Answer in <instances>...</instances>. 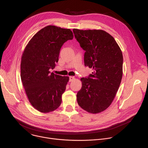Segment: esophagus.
<instances>
[{
  "mask_svg": "<svg viewBox=\"0 0 148 148\" xmlns=\"http://www.w3.org/2000/svg\"><path fill=\"white\" fill-rule=\"evenodd\" d=\"M75 79L74 76H69V82H72Z\"/></svg>",
  "mask_w": 148,
  "mask_h": 148,
  "instance_id": "esophagus-1",
  "label": "esophagus"
}]
</instances>
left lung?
<instances>
[{
    "label": "left lung",
    "instance_id": "1",
    "mask_svg": "<svg viewBox=\"0 0 148 148\" xmlns=\"http://www.w3.org/2000/svg\"><path fill=\"white\" fill-rule=\"evenodd\" d=\"M75 38L85 51L84 63L93 69L82 77L77 93L78 105L90 113L106 110L113 102L123 75V55L114 39L103 30L73 29Z\"/></svg>",
    "mask_w": 148,
    "mask_h": 148
}]
</instances>
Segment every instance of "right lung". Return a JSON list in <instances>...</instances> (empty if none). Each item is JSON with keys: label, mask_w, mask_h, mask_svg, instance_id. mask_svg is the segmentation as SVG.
Instances as JSON below:
<instances>
[{"label": "right lung", "mask_w": 148, "mask_h": 148, "mask_svg": "<svg viewBox=\"0 0 148 148\" xmlns=\"http://www.w3.org/2000/svg\"><path fill=\"white\" fill-rule=\"evenodd\" d=\"M73 38L71 29L49 25L38 32L24 49L21 63L22 84L29 102L40 112H52L61 104L69 78L49 70L58 62L62 46Z\"/></svg>", "instance_id": "obj_1"}]
</instances>
